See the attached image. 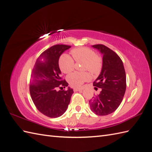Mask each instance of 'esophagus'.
Instances as JSON below:
<instances>
[{"mask_svg": "<svg viewBox=\"0 0 152 152\" xmlns=\"http://www.w3.org/2000/svg\"><path fill=\"white\" fill-rule=\"evenodd\" d=\"M82 90H83V88H74V91H82Z\"/></svg>", "mask_w": 152, "mask_h": 152, "instance_id": "obj_1", "label": "esophagus"}]
</instances>
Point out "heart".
Segmentation results:
<instances>
[{
  "label": "heart",
  "mask_w": 152,
  "mask_h": 152,
  "mask_svg": "<svg viewBox=\"0 0 152 152\" xmlns=\"http://www.w3.org/2000/svg\"><path fill=\"white\" fill-rule=\"evenodd\" d=\"M71 54L77 62L84 61V70H89L93 74L99 73L101 70L102 68L101 59L96 56L94 51L89 48L83 47L76 48L71 51ZM59 65L63 72L68 74L74 70V61L69 55L63 54L59 59ZM89 79L90 75L88 72H74L67 77L68 82L72 87H80Z\"/></svg>",
  "instance_id": "1"
}]
</instances>
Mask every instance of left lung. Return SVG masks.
Listing matches in <instances>:
<instances>
[{"instance_id": "1", "label": "left lung", "mask_w": 152, "mask_h": 152, "mask_svg": "<svg viewBox=\"0 0 152 152\" xmlns=\"http://www.w3.org/2000/svg\"><path fill=\"white\" fill-rule=\"evenodd\" d=\"M102 55V66L93 86L101 88L97 96L89 100L91 110L96 115H106L115 111L126 90V74L124 64L117 53L102 44L92 46Z\"/></svg>"}]
</instances>
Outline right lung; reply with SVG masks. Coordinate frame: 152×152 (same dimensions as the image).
<instances>
[{
	"label": "right lung",
	"mask_w": 152,
	"mask_h": 152,
	"mask_svg": "<svg viewBox=\"0 0 152 152\" xmlns=\"http://www.w3.org/2000/svg\"><path fill=\"white\" fill-rule=\"evenodd\" d=\"M71 46L57 44L48 48L38 57L32 71L30 94L37 108L50 118H58L67 110L73 89L61 78L59 59L64 51ZM59 87L61 90L57 91Z\"/></svg>",
	"instance_id": "obj_1"
}]
</instances>
